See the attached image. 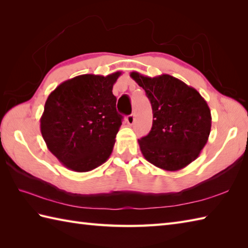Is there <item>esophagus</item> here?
<instances>
[{"label": "esophagus", "instance_id": "obj_1", "mask_svg": "<svg viewBox=\"0 0 248 248\" xmlns=\"http://www.w3.org/2000/svg\"><path fill=\"white\" fill-rule=\"evenodd\" d=\"M127 123L130 125H132L135 123V115L134 114H131V115L128 116V117H127Z\"/></svg>", "mask_w": 248, "mask_h": 248}]
</instances>
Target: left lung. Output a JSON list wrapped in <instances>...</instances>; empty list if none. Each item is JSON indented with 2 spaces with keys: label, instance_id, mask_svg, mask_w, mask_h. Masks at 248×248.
<instances>
[{
  "label": "left lung",
  "instance_id": "obj_1",
  "mask_svg": "<svg viewBox=\"0 0 248 248\" xmlns=\"http://www.w3.org/2000/svg\"><path fill=\"white\" fill-rule=\"evenodd\" d=\"M130 77L151 103L152 128L139 140L145 159L168 171L180 170L198 157L211 131V112L196 89L170 75Z\"/></svg>",
  "mask_w": 248,
  "mask_h": 248
}]
</instances>
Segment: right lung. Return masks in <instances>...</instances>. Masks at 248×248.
<instances>
[{
	"label": "right lung",
	"mask_w": 248,
	"mask_h": 248,
	"mask_svg": "<svg viewBox=\"0 0 248 248\" xmlns=\"http://www.w3.org/2000/svg\"><path fill=\"white\" fill-rule=\"evenodd\" d=\"M120 75L78 76L60 84L46 99L41 135L48 149L69 170H93L112 154L123 120L113 94Z\"/></svg>",
	"instance_id": "right-lung-1"
}]
</instances>
